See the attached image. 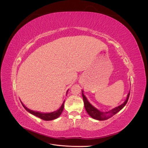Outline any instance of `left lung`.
<instances>
[{
	"mask_svg": "<svg viewBox=\"0 0 148 148\" xmlns=\"http://www.w3.org/2000/svg\"><path fill=\"white\" fill-rule=\"evenodd\" d=\"M130 91L129 93L128 94L126 100H125V101L122 104H121L118 107H116L113 109L107 112H102L95 108V107L92 106L90 103L89 102L86 96L84 95L83 91H82V96H83V99L84 101V108L86 109L87 113L89 115V116H91L92 118L97 120H106L112 117L113 115L119 112L120 110H122L124 106L126 105V104L128 102V98L130 96Z\"/></svg>",
	"mask_w": 148,
	"mask_h": 148,
	"instance_id": "1",
	"label": "left lung"
}]
</instances>
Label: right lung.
I'll return each instance as SVG.
<instances>
[{
	"mask_svg": "<svg viewBox=\"0 0 148 148\" xmlns=\"http://www.w3.org/2000/svg\"><path fill=\"white\" fill-rule=\"evenodd\" d=\"M68 91H67V92H68ZM67 92H66V93H67ZM64 103H65V101H64L63 104H62V105L61 106V107H60L59 109L57 110L56 111L53 112H51V113H41V112H36V111L31 110L28 109L26 107H25L23 104V103H21V104H22V105H23L24 108L26 110V111H28V112H29L30 114H33L35 116H36V117H38L40 119H41L44 120L49 121V120H54V119H57V118L59 117V116L61 115L62 111H63V110H64Z\"/></svg>",
	"mask_w": 148,
	"mask_h": 148,
	"instance_id": "right-lung-1",
	"label": "right lung"
}]
</instances>
